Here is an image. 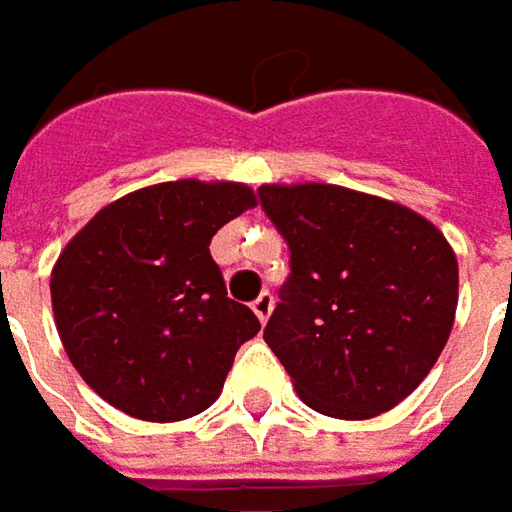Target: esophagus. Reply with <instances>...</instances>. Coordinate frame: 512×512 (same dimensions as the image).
Returning a JSON list of instances; mask_svg holds the SVG:
<instances>
[{"label": "esophagus", "mask_w": 512, "mask_h": 512, "mask_svg": "<svg viewBox=\"0 0 512 512\" xmlns=\"http://www.w3.org/2000/svg\"><path fill=\"white\" fill-rule=\"evenodd\" d=\"M250 309H253V314L265 323V320L271 317V311H274V294H271V291H262V294L253 300V306H250Z\"/></svg>", "instance_id": "obj_1"}]
</instances>
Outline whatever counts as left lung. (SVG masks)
<instances>
[{
    "label": "left lung",
    "mask_w": 512,
    "mask_h": 512,
    "mask_svg": "<svg viewBox=\"0 0 512 512\" xmlns=\"http://www.w3.org/2000/svg\"><path fill=\"white\" fill-rule=\"evenodd\" d=\"M259 201L291 250L265 341L294 390L338 420L396 408L449 341L455 250L414 209L344 186H262Z\"/></svg>",
    "instance_id": "1"
}]
</instances>
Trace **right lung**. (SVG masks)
<instances>
[{"label": "right lung", "instance_id": "obj_1", "mask_svg": "<svg viewBox=\"0 0 512 512\" xmlns=\"http://www.w3.org/2000/svg\"><path fill=\"white\" fill-rule=\"evenodd\" d=\"M256 206L244 183L174 180L104 206L52 271L72 367L113 408L177 422L206 411L262 323L227 297L212 236Z\"/></svg>", "mask_w": 512, "mask_h": 512}]
</instances>
